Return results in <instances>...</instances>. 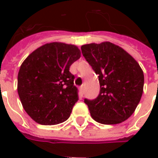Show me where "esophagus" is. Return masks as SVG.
Masks as SVG:
<instances>
[{
    "label": "esophagus",
    "mask_w": 158,
    "mask_h": 158,
    "mask_svg": "<svg viewBox=\"0 0 158 158\" xmlns=\"http://www.w3.org/2000/svg\"><path fill=\"white\" fill-rule=\"evenodd\" d=\"M79 90H80V93L83 95V93H84V85H81L79 87Z\"/></svg>",
    "instance_id": "esophagus-1"
}]
</instances>
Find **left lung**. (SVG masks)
<instances>
[{"instance_id": "obj_1", "label": "left lung", "mask_w": 158, "mask_h": 158, "mask_svg": "<svg viewBox=\"0 0 158 158\" xmlns=\"http://www.w3.org/2000/svg\"><path fill=\"white\" fill-rule=\"evenodd\" d=\"M81 51L99 75V96L92 101L85 99L91 118L103 124L127 120L142 96L144 73L139 63L125 50L109 41L83 45Z\"/></svg>"}]
</instances>
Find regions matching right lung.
I'll use <instances>...</instances> for the list:
<instances>
[{"label":"right lung","instance_id":"1","mask_svg":"<svg viewBox=\"0 0 158 158\" xmlns=\"http://www.w3.org/2000/svg\"><path fill=\"white\" fill-rule=\"evenodd\" d=\"M80 56L78 46L52 42L40 46L23 62L18 93L23 109L35 122L55 125L69 118L79 99L69 68Z\"/></svg>","mask_w":158,"mask_h":158}]
</instances>
